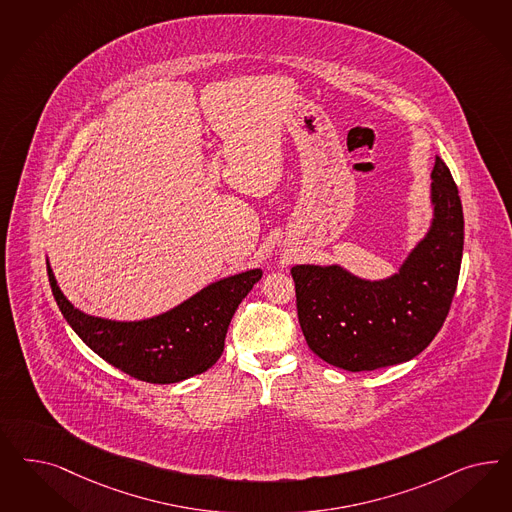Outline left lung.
I'll return each mask as SVG.
<instances>
[{
	"mask_svg": "<svg viewBox=\"0 0 512 512\" xmlns=\"http://www.w3.org/2000/svg\"><path fill=\"white\" fill-rule=\"evenodd\" d=\"M433 220L399 273L363 281L339 265H296L297 318L318 358L352 373L413 360L445 324L463 254V211L450 169L431 171Z\"/></svg>",
	"mask_w": 512,
	"mask_h": 512,
	"instance_id": "1",
	"label": "left lung"
}]
</instances>
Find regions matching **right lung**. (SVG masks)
Segmentation results:
<instances>
[{"label": "right lung", "instance_id": "1", "mask_svg": "<svg viewBox=\"0 0 512 512\" xmlns=\"http://www.w3.org/2000/svg\"><path fill=\"white\" fill-rule=\"evenodd\" d=\"M50 288L67 324L99 358L133 379L171 384L205 373L224 352L231 316L262 279L250 269L213 282L167 313L139 322H115L75 309L58 288L52 269Z\"/></svg>", "mask_w": 512, "mask_h": 512}]
</instances>
